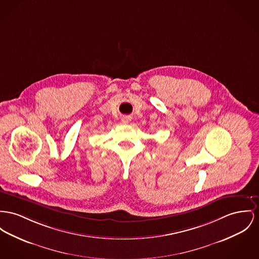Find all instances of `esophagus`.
<instances>
[{"instance_id": "34e87169", "label": "esophagus", "mask_w": 259, "mask_h": 259, "mask_svg": "<svg viewBox=\"0 0 259 259\" xmlns=\"http://www.w3.org/2000/svg\"><path fill=\"white\" fill-rule=\"evenodd\" d=\"M131 121V118H128V117H124V118H122V121L123 122H128V121Z\"/></svg>"}]
</instances>
